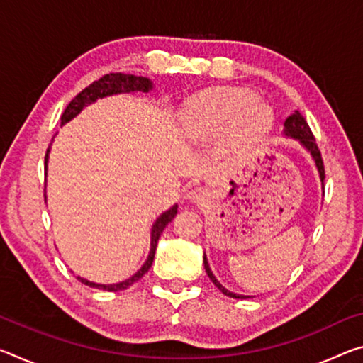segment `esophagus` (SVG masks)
Listing matches in <instances>:
<instances>
[{
    "mask_svg": "<svg viewBox=\"0 0 363 363\" xmlns=\"http://www.w3.org/2000/svg\"><path fill=\"white\" fill-rule=\"evenodd\" d=\"M206 199H208V191H206V189H203V187H195V189H192L191 192L187 194L189 202H192L195 205L203 203Z\"/></svg>",
    "mask_w": 363,
    "mask_h": 363,
    "instance_id": "34e87169",
    "label": "esophagus"
}]
</instances>
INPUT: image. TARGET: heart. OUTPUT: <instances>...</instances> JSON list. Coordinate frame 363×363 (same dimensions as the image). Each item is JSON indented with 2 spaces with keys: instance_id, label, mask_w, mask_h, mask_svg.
Here are the masks:
<instances>
[{
  "instance_id": "obj_1",
  "label": "heart",
  "mask_w": 363,
  "mask_h": 363,
  "mask_svg": "<svg viewBox=\"0 0 363 363\" xmlns=\"http://www.w3.org/2000/svg\"><path fill=\"white\" fill-rule=\"evenodd\" d=\"M189 128L200 135H215L228 128L234 147H250L262 140L273 125V111L257 100L254 91L240 87H221L206 91L187 105Z\"/></svg>"
}]
</instances>
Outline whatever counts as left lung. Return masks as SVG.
<instances>
[{
	"mask_svg": "<svg viewBox=\"0 0 363 363\" xmlns=\"http://www.w3.org/2000/svg\"><path fill=\"white\" fill-rule=\"evenodd\" d=\"M283 135L289 137V139L297 140L303 148H306V152H308V155L312 157L313 163L316 166V171H318V176H320V181H321V189H323V179H325L323 160H321L320 150H318V147H316V143H315V137L312 134V130H310V128H308L306 118H303L298 111H296L294 114H291V116L287 118L286 123H284ZM203 264H205V272H206V274H208V278L213 281V284H215L224 296L233 297V298H249L250 297V296H244V294H235V292L226 289V287H224L220 283V281L216 279V276L213 274L210 264H208V260H206V255H203Z\"/></svg>",
	"mask_w": 363,
	"mask_h": 363,
	"instance_id": "1",
	"label": "left lung"
}]
</instances>
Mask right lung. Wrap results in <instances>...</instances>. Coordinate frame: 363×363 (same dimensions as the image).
<instances>
[{
    "label": "right lung",
    "mask_w": 363,
    "mask_h": 363,
    "mask_svg": "<svg viewBox=\"0 0 363 363\" xmlns=\"http://www.w3.org/2000/svg\"><path fill=\"white\" fill-rule=\"evenodd\" d=\"M153 90V82L148 77H142V76H132V74H123V72H116V74H106L101 79L95 80L94 84H90L89 87H85L80 94L74 99L69 105L66 106L65 113L61 116V125L67 124L69 121L74 119L80 114V111L85 106L91 105L96 100L106 99V96H113V95H121V94H135V91H142V94H147V91ZM50 150L51 145L48 147L47 155H45V169H48V158H50ZM45 202H47V194H45ZM177 215V203H174L166 211L161 213V215L155 220L152 231H150V252H148V257L145 263L142 264L139 272H135L130 278L121 281V283H114V284H100V283H94V281H89L82 278V276H77V279L80 283H84L89 287H95V289H103V291H109V292H118V291H124L128 289L129 286L137 283L143 274H145L148 269H150L153 258H155V250H157L158 245V239L163 229L168 226V224L172 221V218Z\"/></svg>",
    "instance_id": "right-lung-1"
}]
</instances>
